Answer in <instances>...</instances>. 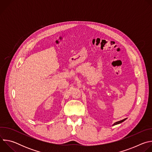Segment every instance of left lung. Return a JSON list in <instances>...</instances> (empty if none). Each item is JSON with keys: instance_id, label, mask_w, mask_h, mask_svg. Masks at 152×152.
<instances>
[{"instance_id": "left-lung-1", "label": "left lung", "mask_w": 152, "mask_h": 152, "mask_svg": "<svg viewBox=\"0 0 152 152\" xmlns=\"http://www.w3.org/2000/svg\"><path fill=\"white\" fill-rule=\"evenodd\" d=\"M125 120H126V118H125V119H123V120H120V121H117V122L113 124V126H114V125H116V124H120V123H121L123 122V121H124Z\"/></svg>"}]
</instances>
